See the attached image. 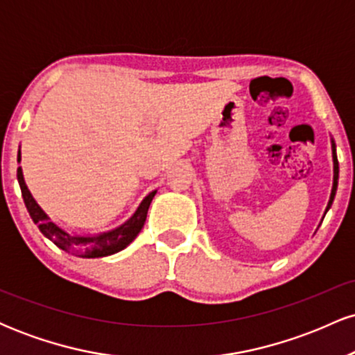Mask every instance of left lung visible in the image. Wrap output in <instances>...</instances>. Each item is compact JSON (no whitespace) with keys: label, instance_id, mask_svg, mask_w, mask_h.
<instances>
[{"label":"left lung","instance_id":"obj_1","mask_svg":"<svg viewBox=\"0 0 355 355\" xmlns=\"http://www.w3.org/2000/svg\"><path fill=\"white\" fill-rule=\"evenodd\" d=\"M332 152H334V187H332V193H331V200H329V205H327V210L331 209L332 202H334V197H336V190H337V180H339V162H337V155H336V145L332 144Z\"/></svg>","mask_w":355,"mask_h":355}]
</instances>
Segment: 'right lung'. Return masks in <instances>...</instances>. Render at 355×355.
Returning a JSON list of instances; mask_svg holds the SVG:
<instances>
[{"instance_id":"add662e5","label":"right lung","mask_w":355,"mask_h":355,"mask_svg":"<svg viewBox=\"0 0 355 355\" xmlns=\"http://www.w3.org/2000/svg\"><path fill=\"white\" fill-rule=\"evenodd\" d=\"M16 175H18L19 189H21L24 205H26L28 211H30V217L33 218V222L38 225L40 232H42L44 237L50 239L56 247L63 248L68 254L76 257H87V259L116 254V252L123 250L128 243H132L137 235L140 234L141 227H144L146 220V211H148L150 203H152L155 193H157V191H152L150 195H146L145 200L140 203V207H138V210L135 211V215H133L128 222H125L123 225L118 227V229L108 232V234H101L98 237H75V235L67 234V232L61 230L60 227H56L55 223L50 222L46 214L40 209L38 203H36L35 198L31 197L26 183H24L21 168H18V173Z\"/></svg>"}]
</instances>
